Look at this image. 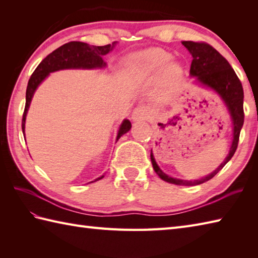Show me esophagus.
<instances>
[{"label":"esophagus","mask_w":258,"mask_h":258,"mask_svg":"<svg viewBox=\"0 0 258 258\" xmlns=\"http://www.w3.org/2000/svg\"><path fill=\"white\" fill-rule=\"evenodd\" d=\"M150 112L149 109L144 106H138L134 108V111L132 113V119L133 120H141V119H145L149 117Z\"/></svg>","instance_id":"34e87169"}]
</instances>
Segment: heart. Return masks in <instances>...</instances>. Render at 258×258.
Returning <instances> with one entry per match:
<instances>
[{
  "mask_svg": "<svg viewBox=\"0 0 258 258\" xmlns=\"http://www.w3.org/2000/svg\"><path fill=\"white\" fill-rule=\"evenodd\" d=\"M172 54L158 47H150L131 54L126 59V68L136 79H145L162 70L166 81L182 79L183 68L178 62L171 61Z\"/></svg>",
  "mask_w": 258,
  "mask_h": 258,
  "instance_id": "heart-1",
  "label": "heart"
}]
</instances>
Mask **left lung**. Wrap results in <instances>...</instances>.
I'll list each match as a JSON object with an SVG mask.
<instances>
[{"label": "left lung", "instance_id": "obj_1", "mask_svg": "<svg viewBox=\"0 0 258 258\" xmlns=\"http://www.w3.org/2000/svg\"><path fill=\"white\" fill-rule=\"evenodd\" d=\"M182 44L187 48L188 52L191 54V57H193L189 69V78L194 80L193 83L215 92L226 105L233 123V141L225 160L215 171H213L211 174L200 179L187 180L169 176L157 165L151 150L153 168H154L155 173L161 179L175 185L193 186L205 183L215 176L226 165L228 161L233 157L235 151H236L239 133L244 124V91L242 83H240L235 71L227 62V59L222 56L213 46L208 45L207 43L193 41H183Z\"/></svg>", "mask_w": 258, "mask_h": 258}]
</instances>
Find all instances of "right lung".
<instances>
[{
  "label": "right lung",
  "mask_w": 258,
  "mask_h": 258,
  "mask_svg": "<svg viewBox=\"0 0 258 258\" xmlns=\"http://www.w3.org/2000/svg\"><path fill=\"white\" fill-rule=\"evenodd\" d=\"M116 45V42H113L112 44L104 45V46H95L90 45L83 42H69L67 44L59 46L55 51L43 59L38 64V67L33 72L32 76L29 80L26 87V103L23 113V118H22V131L25 136V120L26 115L29 112L30 104L32 102L33 95L40 84L44 81L48 75L53 72L61 70H96L106 68V62L103 59V56L106 55L107 53L111 52ZM132 127V124L128 119H123L122 124L119 125L116 142L120 136L127 133ZM102 176L95 178L90 183L96 182L104 177Z\"/></svg>",
  "instance_id": "1"
}]
</instances>
